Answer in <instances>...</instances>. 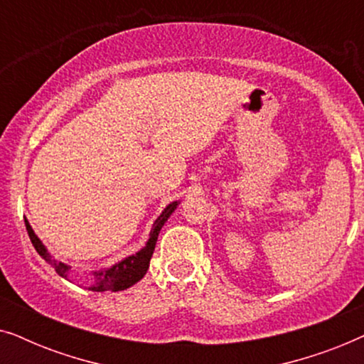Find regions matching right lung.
<instances>
[{
    "mask_svg": "<svg viewBox=\"0 0 364 364\" xmlns=\"http://www.w3.org/2000/svg\"><path fill=\"white\" fill-rule=\"evenodd\" d=\"M177 205H178V202H172V203H168L166 208H164V212L159 215L157 220L154 222V227L151 230V238H149L146 247H144L141 252H137L136 255L124 258L122 262L116 263V265L107 268V270L92 272V285L89 287V290H92V291H121V290H126V288H129V287H132L134 283H137L139 280H141V278L147 273L154 248H156L159 232H161L164 223H166L167 218L172 215V212L176 210ZM24 222H26L28 235H29V238H31V243H33V247L36 248V252L49 263V265L54 268V270H56L58 275H61L63 278H68V273L71 272V267H68L66 263H61V262L51 258V255H49L46 250V247L43 245L36 233L33 232L29 222L28 220H24Z\"/></svg>",
    "mask_w": 364,
    "mask_h": 364,
    "instance_id": "right-lung-1",
    "label": "right lung"
}]
</instances>
